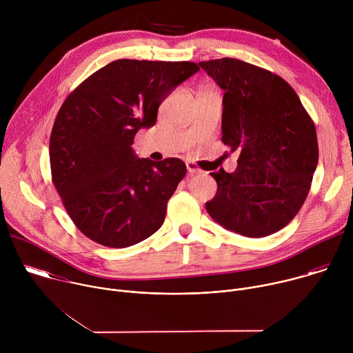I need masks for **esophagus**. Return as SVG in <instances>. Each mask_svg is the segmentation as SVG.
<instances>
[{
    "label": "esophagus",
    "instance_id": "esophagus-1",
    "mask_svg": "<svg viewBox=\"0 0 353 353\" xmlns=\"http://www.w3.org/2000/svg\"><path fill=\"white\" fill-rule=\"evenodd\" d=\"M185 165H187V172H188L190 174H195V173H199V172H201V169L196 168V165L192 163V162H187Z\"/></svg>",
    "mask_w": 353,
    "mask_h": 353
}]
</instances>
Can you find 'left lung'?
Listing matches in <instances>:
<instances>
[{"instance_id":"8db88e82","label":"left lung","mask_w":353,"mask_h":353,"mask_svg":"<svg viewBox=\"0 0 353 353\" xmlns=\"http://www.w3.org/2000/svg\"><path fill=\"white\" fill-rule=\"evenodd\" d=\"M225 90L222 142L237 169L211 173L216 195L205 204L228 230L264 237L285 228L309 194L319 162L313 120L279 75L237 59L199 63Z\"/></svg>"}]
</instances>
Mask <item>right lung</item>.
<instances>
[{"label": "right lung", "mask_w": 353, "mask_h": 353, "mask_svg": "<svg viewBox=\"0 0 353 353\" xmlns=\"http://www.w3.org/2000/svg\"><path fill=\"white\" fill-rule=\"evenodd\" d=\"M198 70L190 61L117 60L64 100L50 135V166L70 218L90 240L124 248L163 225L187 168L177 158L139 159L134 137L155 125L161 103Z\"/></svg>", "instance_id": "1"}]
</instances>
